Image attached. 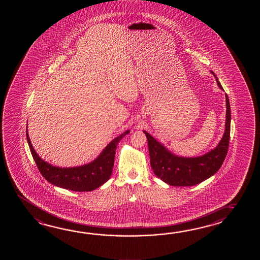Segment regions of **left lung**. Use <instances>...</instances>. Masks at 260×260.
<instances>
[{"label": "left lung", "instance_id": "8db88e82", "mask_svg": "<svg viewBox=\"0 0 260 260\" xmlns=\"http://www.w3.org/2000/svg\"><path fill=\"white\" fill-rule=\"evenodd\" d=\"M211 72L216 77L219 88L223 89L215 73ZM226 124L223 138L215 149L203 156L186 158L173 154L149 133L143 131L148 138L150 166L155 175L166 184L177 187L194 186L215 175L226 158L230 143L231 106L226 94Z\"/></svg>", "mask_w": 260, "mask_h": 260}]
</instances>
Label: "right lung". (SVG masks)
<instances>
[{
  "label": "right lung",
  "instance_id": "right-lung-1",
  "mask_svg": "<svg viewBox=\"0 0 260 260\" xmlns=\"http://www.w3.org/2000/svg\"><path fill=\"white\" fill-rule=\"evenodd\" d=\"M128 133L129 130L114 138L95 160L87 165L61 168L52 166L40 158L30 143L28 129H26L28 147L41 174L51 184L73 191H91L109 180L114 166L117 145Z\"/></svg>",
  "mask_w": 260,
  "mask_h": 260
}]
</instances>
